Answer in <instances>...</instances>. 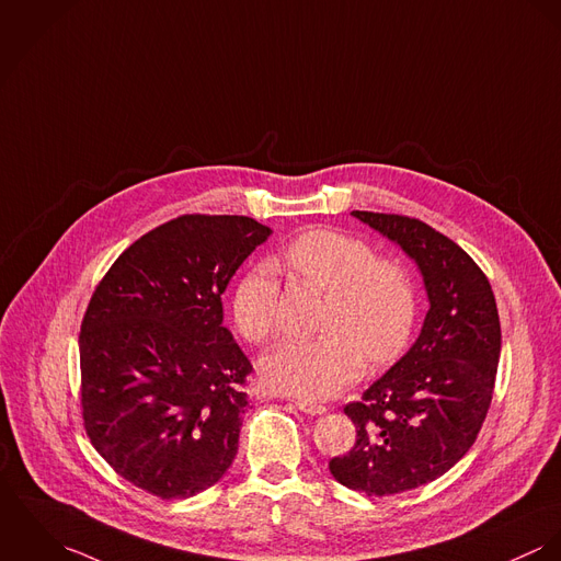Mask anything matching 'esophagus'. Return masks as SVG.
I'll use <instances>...</instances> for the list:
<instances>
[{"label":"esophagus","mask_w":561,"mask_h":561,"mask_svg":"<svg viewBox=\"0 0 561 561\" xmlns=\"http://www.w3.org/2000/svg\"><path fill=\"white\" fill-rule=\"evenodd\" d=\"M295 404H297L304 413H308V415H322V413H327V407L316 404V402H308V400H297Z\"/></svg>","instance_id":"1"}]
</instances>
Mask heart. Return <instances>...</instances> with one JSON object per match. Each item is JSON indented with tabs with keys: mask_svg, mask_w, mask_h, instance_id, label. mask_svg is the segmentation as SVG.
Wrapping results in <instances>:
<instances>
[{
	"mask_svg": "<svg viewBox=\"0 0 561 561\" xmlns=\"http://www.w3.org/2000/svg\"><path fill=\"white\" fill-rule=\"evenodd\" d=\"M301 284L327 295L318 337L286 340L260 362L266 387L306 400L340 393L373 364L391 362L409 342L417 297L407 268L393 260H376L366 241L311 230L295 239L273 262ZM239 331L253 342L277 333V290L266 271L243 277L232 301Z\"/></svg>",
	"mask_w": 561,
	"mask_h": 561,
	"instance_id": "heart-1",
	"label": "heart"
}]
</instances>
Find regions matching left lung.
<instances>
[{
	"label": "left lung",
	"instance_id": "obj_1",
	"mask_svg": "<svg viewBox=\"0 0 561 561\" xmlns=\"http://www.w3.org/2000/svg\"><path fill=\"white\" fill-rule=\"evenodd\" d=\"M420 268L431 308L413 346L344 413L357 428L331 476L374 497L428 484L476 443L489 413L501 324L493 288L471 255L428 224L353 210Z\"/></svg>",
	"mask_w": 561,
	"mask_h": 561
}]
</instances>
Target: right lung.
<instances>
[{"instance_id":"1","label":"right lung","mask_w":561,"mask_h":561,"mask_svg":"<svg viewBox=\"0 0 561 561\" xmlns=\"http://www.w3.org/2000/svg\"><path fill=\"white\" fill-rule=\"evenodd\" d=\"M271 228L183 215L112 264L81 322V407L96 451L130 484L187 499L239 451L250 359L224 327L230 279Z\"/></svg>"}]
</instances>
